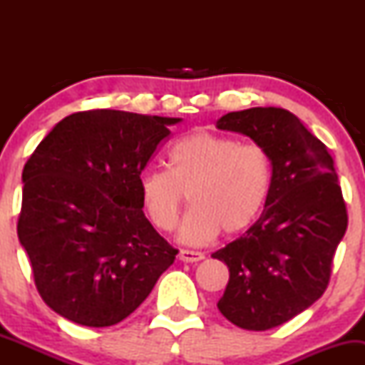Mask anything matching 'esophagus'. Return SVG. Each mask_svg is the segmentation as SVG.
Returning <instances> with one entry per match:
<instances>
[{"label": "esophagus", "instance_id": "esophagus-1", "mask_svg": "<svg viewBox=\"0 0 365 365\" xmlns=\"http://www.w3.org/2000/svg\"><path fill=\"white\" fill-rule=\"evenodd\" d=\"M180 261L183 262H199L204 259V254L202 252H197V250H187V249H182L178 254Z\"/></svg>", "mask_w": 365, "mask_h": 365}]
</instances>
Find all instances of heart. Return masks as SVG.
<instances>
[{"mask_svg": "<svg viewBox=\"0 0 365 365\" xmlns=\"http://www.w3.org/2000/svg\"><path fill=\"white\" fill-rule=\"evenodd\" d=\"M273 185V163L259 144L199 130L182 137L168 154V170H150L140 177V202L150 225L173 232L185 197L192 211L180 238L202 245L217 233L245 232L266 206Z\"/></svg>", "mask_w": 365, "mask_h": 365, "instance_id": "heart-1", "label": "heart"}]
</instances>
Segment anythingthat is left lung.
Masks as SVG:
<instances>
[{"label":"left lung","mask_w":365,"mask_h":365,"mask_svg":"<svg viewBox=\"0 0 365 365\" xmlns=\"http://www.w3.org/2000/svg\"><path fill=\"white\" fill-rule=\"evenodd\" d=\"M262 145L273 185L261 217L211 257L228 266L217 309L242 329L266 331L290 321L326 292L349 225L346 204L326 145L283 108H250L217 120Z\"/></svg>","instance_id":"1"}]
</instances>
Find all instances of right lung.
Masks as SVG:
<instances>
[{
    "instance_id": "obj_1",
    "label": "right lung",
    "mask_w": 365,
    "mask_h": 365,
    "mask_svg": "<svg viewBox=\"0 0 365 365\" xmlns=\"http://www.w3.org/2000/svg\"><path fill=\"white\" fill-rule=\"evenodd\" d=\"M180 118L116 110L63 118L24 166L16 233L39 295L91 328L123 321L178 250L142 211V170Z\"/></svg>"
}]
</instances>
